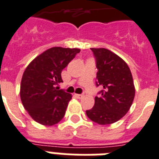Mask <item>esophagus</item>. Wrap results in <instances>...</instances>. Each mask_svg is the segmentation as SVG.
Returning a JSON list of instances; mask_svg holds the SVG:
<instances>
[{"mask_svg":"<svg viewBox=\"0 0 159 159\" xmlns=\"http://www.w3.org/2000/svg\"><path fill=\"white\" fill-rule=\"evenodd\" d=\"M75 96L76 97H77V98H82V97H83V94H75Z\"/></svg>","mask_w":159,"mask_h":159,"instance_id":"obj_1","label":"esophagus"}]
</instances>
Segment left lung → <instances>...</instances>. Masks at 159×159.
Segmentation results:
<instances>
[{"mask_svg": "<svg viewBox=\"0 0 159 159\" xmlns=\"http://www.w3.org/2000/svg\"><path fill=\"white\" fill-rule=\"evenodd\" d=\"M96 60L97 82L102 90L94 98V106L86 111L98 125H110L120 120L131 107L135 87L130 69L120 57L106 48H90Z\"/></svg>", "mask_w": 159, "mask_h": 159, "instance_id": "left-lung-1", "label": "left lung"}]
</instances>
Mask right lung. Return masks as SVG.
<instances>
[{
  "mask_svg": "<svg viewBox=\"0 0 159 159\" xmlns=\"http://www.w3.org/2000/svg\"><path fill=\"white\" fill-rule=\"evenodd\" d=\"M78 48L54 47L39 55L22 75L20 97L31 118L46 126L63 119L72 95L59 90L61 71L80 52Z\"/></svg>",
  "mask_w": 159,
  "mask_h": 159,
  "instance_id": "right-lung-1",
  "label": "right lung"
}]
</instances>
